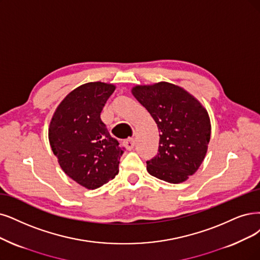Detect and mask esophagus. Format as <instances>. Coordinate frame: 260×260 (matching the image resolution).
Returning <instances> with one entry per match:
<instances>
[{
    "instance_id": "34e87169",
    "label": "esophagus",
    "mask_w": 260,
    "mask_h": 260,
    "mask_svg": "<svg viewBox=\"0 0 260 260\" xmlns=\"http://www.w3.org/2000/svg\"><path fill=\"white\" fill-rule=\"evenodd\" d=\"M135 139L134 138H127L126 140H124V145L128 150H132L134 147H135Z\"/></svg>"
}]
</instances>
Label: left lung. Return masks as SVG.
I'll use <instances>...</instances> for the list:
<instances>
[{
    "mask_svg": "<svg viewBox=\"0 0 260 260\" xmlns=\"http://www.w3.org/2000/svg\"><path fill=\"white\" fill-rule=\"evenodd\" d=\"M133 95L157 124L158 153L147 161L149 174L169 183H181L203 162L211 136L207 110L193 95L168 82L136 85Z\"/></svg>",
    "mask_w": 260,
    "mask_h": 260,
    "instance_id": "1",
    "label": "left lung"
}]
</instances>
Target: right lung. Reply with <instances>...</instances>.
Here are the masks:
<instances>
[{
    "mask_svg": "<svg viewBox=\"0 0 260 260\" xmlns=\"http://www.w3.org/2000/svg\"><path fill=\"white\" fill-rule=\"evenodd\" d=\"M115 90L105 82L76 88L57 106L49 125V142L65 174L88 189H95L119 172L124 148L101 120L104 106Z\"/></svg>",
    "mask_w": 260,
    "mask_h": 260,
    "instance_id": "1",
    "label": "right lung"
}]
</instances>
